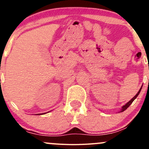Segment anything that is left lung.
I'll use <instances>...</instances> for the list:
<instances>
[{"label":"left lung","mask_w":149,"mask_h":149,"mask_svg":"<svg viewBox=\"0 0 149 149\" xmlns=\"http://www.w3.org/2000/svg\"><path fill=\"white\" fill-rule=\"evenodd\" d=\"M142 86H143V84L141 85V87H140L139 90H138V92H136V95H135L130 100V101H128V102H127V103H126L125 104H124V105L123 106V107L120 108V111H119L118 112V113H121V112H123V111H125L126 109H127V108L129 107L132 104V102H134V100H136V97H137L138 96H139V95L140 92H141V88H142Z\"/></svg>","instance_id":"obj_1"}]
</instances>
